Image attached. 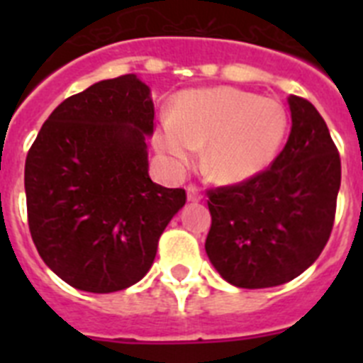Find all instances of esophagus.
Wrapping results in <instances>:
<instances>
[{
	"mask_svg": "<svg viewBox=\"0 0 363 363\" xmlns=\"http://www.w3.org/2000/svg\"><path fill=\"white\" fill-rule=\"evenodd\" d=\"M187 200L189 201H200L201 200V192L196 185H189L187 187Z\"/></svg>",
	"mask_w": 363,
	"mask_h": 363,
	"instance_id": "34e87169",
	"label": "esophagus"
}]
</instances>
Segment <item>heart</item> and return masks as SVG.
<instances>
[{"label": "heart", "mask_w": 363, "mask_h": 363, "mask_svg": "<svg viewBox=\"0 0 363 363\" xmlns=\"http://www.w3.org/2000/svg\"><path fill=\"white\" fill-rule=\"evenodd\" d=\"M289 130V114L277 99L233 86L179 94L174 116L160 123L154 142L174 167L205 149L203 165L221 184H240L267 171Z\"/></svg>", "instance_id": "obj_1"}]
</instances>
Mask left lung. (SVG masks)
Segmentation results:
<instances>
[{
  "mask_svg": "<svg viewBox=\"0 0 363 363\" xmlns=\"http://www.w3.org/2000/svg\"><path fill=\"white\" fill-rule=\"evenodd\" d=\"M289 140L267 171L209 191L205 251L220 277L242 289L294 280L331 236L342 179L340 154L314 105L289 96Z\"/></svg>",
  "mask_w": 363,
  "mask_h": 363,
  "instance_id": "1",
  "label": "left lung"
}]
</instances>
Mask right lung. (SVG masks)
<instances>
[{
    "label": "right lung",
    "instance_id": "obj_1",
    "mask_svg": "<svg viewBox=\"0 0 363 363\" xmlns=\"http://www.w3.org/2000/svg\"><path fill=\"white\" fill-rule=\"evenodd\" d=\"M150 89L104 79L57 105L25 162L28 229L41 259L86 293L127 289L149 272L184 189L149 176Z\"/></svg>",
    "mask_w": 363,
    "mask_h": 363
}]
</instances>
